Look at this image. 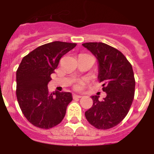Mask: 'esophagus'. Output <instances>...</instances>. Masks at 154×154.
Segmentation results:
<instances>
[{
  "instance_id": "obj_1",
  "label": "esophagus",
  "mask_w": 154,
  "mask_h": 154,
  "mask_svg": "<svg viewBox=\"0 0 154 154\" xmlns=\"http://www.w3.org/2000/svg\"><path fill=\"white\" fill-rule=\"evenodd\" d=\"M73 98H74V99H75V98L80 99V98H82V96H80V95H76V94H73Z\"/></svg>"
}]
</instances>
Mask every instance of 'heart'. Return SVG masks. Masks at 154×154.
I'll list each match as a JSON object with an SVG mask.
<instances>
[{
    "label": "heart",
    "instance_id": "heart-1",
    "mask_svg": "<svg viewBox=\"0 0 154 154\" xmlns=\"http://www.w3.org/2000/svg\"><path fill=\"white\" fill-rule=\"evenodd\" d=\"M84 85H85V82H84V81H79L75 84L74 88L76 89V90H81V89H83Z\"/></svg>",
    "mask_w": 154,
    "mask_h": 154
}]
</instances>
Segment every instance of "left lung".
Wrapping results in <instances>:
<instances>
[{"label":"left lung","mask_w":154,"mask_h":154,"mask_svg":"<svg viewBox=\"0 0 154 154\" xmlns=\"http://www.w3.org/2000/svg\"><path fill=\"white\" fill-rule=\"evenodd\" d=\"M82 45L99 62V82L106 97L99 101L92 96L93 105L85 112L86 119L99 130H108L119 124L127 115L135 93L133 68L123 53L103 42H87Z\"/></svg>","instance_id":"1"}]
</instances>
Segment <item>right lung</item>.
<instances>
[{
	"instance_id": "add662e5",
	"label": "right lung",
	"mask_w": 154,
	"mask_h": 154,
	"mask_svg": "<svg viewBox=\"0 0 154 154\" xmlns=\"http://www.w3.org/2000/svg\"><path fill=\"white\" fill-rule=\"evenodd\" d=\"M76 43L53 42L41 45L23 58L16 72V96L21 112L32 125L50 129L64 119L72 100L66 92L50 93L48 83L61 58Z\"/></svg>"
}]
</instances>
